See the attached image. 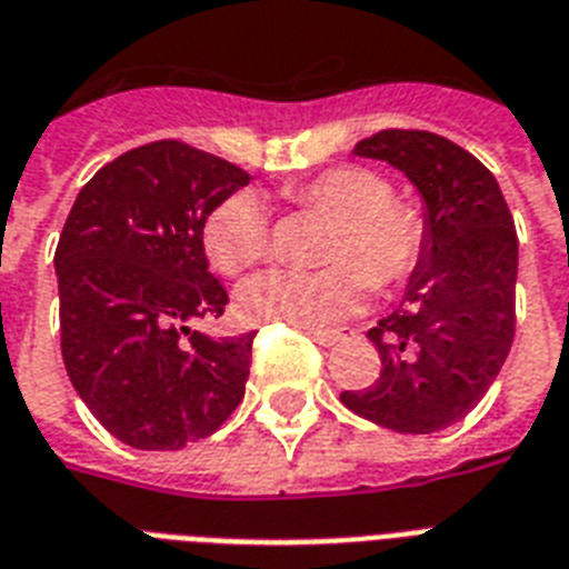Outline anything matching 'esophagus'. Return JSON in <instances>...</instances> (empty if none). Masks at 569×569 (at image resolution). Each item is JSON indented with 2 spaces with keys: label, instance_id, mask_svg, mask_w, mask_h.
Returning <instances> with one entry per match:
<instances>
[{
  "label": "esophagus",
  "instance_id": "esophagus-1",
  "mask_svg": "<svg viewBox=\"0 0 569 569\" xmlns=\"http://www.w3.org/2000/svg\"><path fill=\"white\" fill-rule=\"evenodd\" d=\"M307 330V337L312 339V342H319V346H333V342H339V339H346L351 330L342 328V330H321V328H303Z\"/></svg>",
  "mask_w": 569,
  "mask_h": 569
}]
</instances>
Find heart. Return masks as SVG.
Instances as JSON below:
<instances>
[{"label": "heart", "mask_w": 569, "mask_h": 569, "mask_svg": "<svg viewBox=\"0 0 569 569\" xmlns=\"http://www.w3.org/2000/svg\"><path fill=\"white\" fill-rule=\"evenodd\" d=\"M292 203L333 218L321 244L319 271L274 268L239 289L250 321H286L295 328H333L351 319L372 289H392L413 274L428 248L422 212L392 200L383 173L342 164L286 191ZM203 250L221 274H239L271 250V221L253 191H236L203 223Z\"/></svg>", "instance_id": "heart-1"}]
</instances>
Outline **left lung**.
I'll use <instances>...</instances> for the list:
<instances>
[{
  "instance_id": "1",
  "label": "left lung",
  "mask_w": 569,
  "mask_h": 569,
  "mask_svg": "<svg viewBox=\"0 0 569 569\" xmlns=\"http://www.w3.org/2000/svg\"><path fill=\"white\" fill-rule=\"evenodd\" d=\"M405 173L425 200L428 248L405 301L369 330L372 387L342 405L398 433H433L485 398L513 342L517 230L502 189L476 156L422 129H380L355 147Z\"/></svg>"
}]
</instances>
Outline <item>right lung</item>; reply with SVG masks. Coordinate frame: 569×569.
Masks as SVG:
<instances>
[{
	"label": "right lung",
	"instance_id": "add662e5",
	"mask_svg": "<svg viewBox=\"0 0 569 569\" xmlns=\"http://www.w3.org/2000/svg\"><path fill=\"white\" fill-rule=\"evenodd\" d=\"M250 173L182 141H153L93 173L56 250L61 357L111 437L177 451L221 428L244 398L253 333L212 339L221 316L203 223Z\"/></svg>",
	"mask_w": 569,
	"mask_h": 569
}]
</instances>
